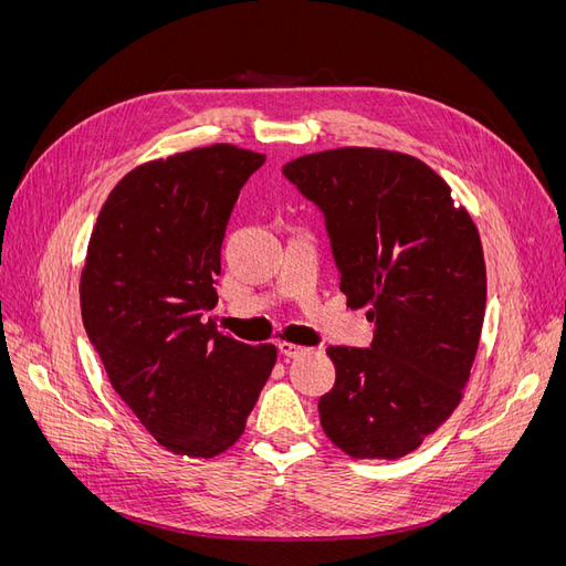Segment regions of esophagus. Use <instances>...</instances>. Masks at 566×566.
I'll return each mask as SVG.
<instances>
[{
  "label": "esophagus",
  "instance_id": "34e87169",
  "mask_svg": "<svg viewBox=\"0 0 566 566\" xmlns=\"http://www.w3.org/2000/svg\"><path fill=\"white\" fill-rule=\"evenodd\" d=\"M279 352L285 356V358H295V356H302V354H306L310 349L306 347H300V345H295V342H279Z\"/></svg>",
  "mask_w": 566,
  "mask_h": 566
}]
</instances>
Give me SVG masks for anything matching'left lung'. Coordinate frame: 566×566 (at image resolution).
I'll use <instances>...</instances> for the list:
<instances>
[{
  "mask_svg": "<svg viewBox=\"0 0 566 566\" xmlns=\"http://www.w3.org/2000/svg\"><path fill=\"white\" fill-rule=\"evenodd\" d=\"M316 202L347 302L368 306L373 345L328 347L325 437L352 458L397 460L451 418L486 310V264L470 212L422 160L345 146L283 167Z\"/></svg>",
  "mask_w": 566,
  "mask_h": 566,
  "instance_id": "8db88e82",
  "label": "left lung"
}]
</instances>
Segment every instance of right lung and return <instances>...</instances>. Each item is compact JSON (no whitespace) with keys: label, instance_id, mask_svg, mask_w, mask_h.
Wrapping results in <instances>:
<instances>
[{"label":"right lung","instance_id":"add662e5","mask_svg":"<svg viewBox=\"0 0 566 566\" xmlns=\"http://www.w3.org/2000/svg\"><path fill=\"white\" fill-rule=\"evenodd\" d=\"M262 153L212 144L134 167L94 224L80 276L82 323L113 389L177 455L231 449L276 364L273 345L221 335V241Z\"/></svg>","mask_w":566,"mask_h":566}]
</instances>
